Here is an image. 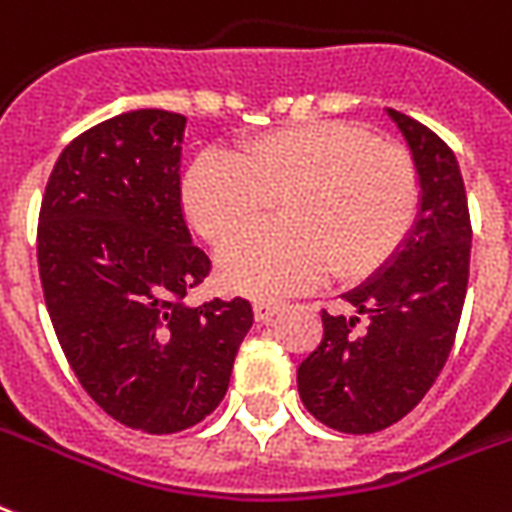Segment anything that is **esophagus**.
Segmentation results:
<instances>
[{
	"instance_id": "1",
	"label": "esophagus",
	"mask_w": 512,
	"mask_h": 512,
	"mask_svg": "<svg viewBox=\"0 0 512 512\" xmlns=\"http://www.w3.org/2000/svg\"><path fill=\"white\" fill-rule=\"evenodd\" d=\"M252 311H255L257 322H271V319L282 311V306H279V303H268V300H257L255 306H252Z\"/></svg>"
}]
</instances>
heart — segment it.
Segmentation results:
<instances>
[{"label": "heart", "mask_w": 512, "mask_h": 512, "mask_svg": "<svg viewBox=\"0 0 512 512\" xmlns=\"http://www.w3.org/2000/svg\"><path fill=\"white\" fill-rule=\"evenodd\" d=\"M284 203V229L240 237ZM421 204L411 155L368 128L319 120L252 139L228 158L201 152L182 179V206L222 249L220 282L247 298H287L338 273H376L400 252Z\"/></svg>", "instance_id": "b5f03b06"}]
</instances>
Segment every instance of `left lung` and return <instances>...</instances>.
Masks as SVG:
<instances>
[{
	"label": "left lung",
	"instance_id": "left-lung-1",
	"mask_svg": "<svg viewBox=\"0 0 512 512\" xmlns=\"http://www.w3.org/2000/svg\"><path fill=\"white\" fill-rule=\"evenodd\" d=\"M386 115L411 150L419 214L400 252L343 295L357 314L322 311V343L298 368L308 413L346 435L392 427L421 403L454 346L470 276L473 228L456 155L419 120Z\"/></svg>",
	"mask_w": 512,
	"mask_h": 512
}]
</instances>
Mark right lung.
Returning a JSON list of instances; mask_svg holds the SVG:
<instances>
[{"instance_id": "1", "label": "right lung", "mask_w": 512, "mask_h": 512, "mask_svg": "<svg viewBox=\"0 0 512 512\" xmlns=\"http://www.w3.org/2000/svg\"><path fill=\"white\" fill-rule=\"evenodd\" d=\"M185 123L136 109L88 128L58 155L39 209V279L66 360L112 419L150 435L222 403L255 319L244 298H185L212 268L182 214Z\"/></svg>"}]
</instances>
